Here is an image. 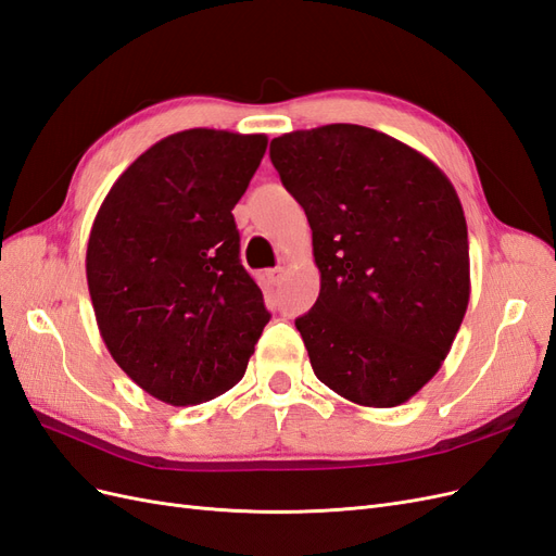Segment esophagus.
I'll list each match as a JSON object with an SVG mask.
<instances>
[{
    "label": "esophagus",
    "instance_id": "1",
    "mask_svg": "<svg viewBox=\"0 0 556 556\" xmlns=\"http://www.w3.org/2000/svg\"><path fill=\"white\" fill-rule=\"evenodd\" d=\"M264 276H266V280L271 282V285H278V282H280V278H282V266H276V268H266Z\"/></svg>",
    "mask_w": 556,
    "mask_h": 556
}]
</instances>
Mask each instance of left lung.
I'll list each match as a JSON object with an SVG mask.
<instances>
[{
    "label": "left lung",
    "instance_id": "1",
    "mask_svg": "<svg viewBox=\"0 0 556 556\" xmlns=\"http://www.w3.org/2000/svg\"><path fill=\"white\" fill-rule=\"evenodd\" d=\"M271 162L313 229L315 306L294 319L329 390L394 408L435 376L470 294L468 231L447 176L382 131L282 134Z\"/></svg>",
    "mask_w": 556,
    "mask_h": 556
}]
</instances>
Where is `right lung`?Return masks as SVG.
I'll use <instances>...</instances> for the list:
<instances>
[{"label":"right lung","instance_id":"add662e5","mask_svg":"<svg viewBox=\"0 0 556 556\" xmlns=\"http://www.w3.org/2000/svg\"><path fill=\"white\" fill-rule=\"evenodd\" d=\"M266 143L172 134L129 164L94 217L86 274L99 333L115 364L172 406L231 390L271 317L231 215Z\"/></svg>","mask_w":556,"mask_h":556}]
</instances>
